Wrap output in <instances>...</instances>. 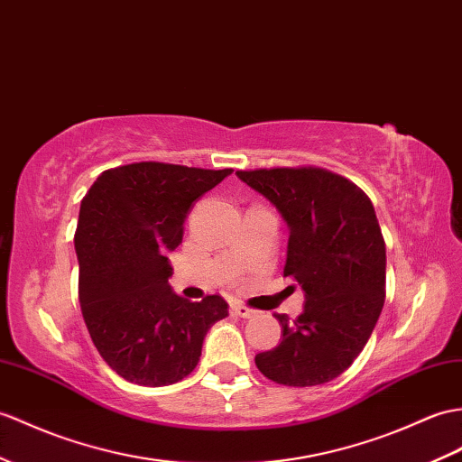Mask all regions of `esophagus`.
<instances>
[{
    "mask_svg": "<svg viewBox=\"0 0 462 462\" xmlns=\"http://www.w3.org/2000/svg\"><path fill=\"white\" fill-rule=\"evenodd\" d=\"M232 313L242 317V319H252L255 315V310H252L250 307H245L242 303H232Z\"/></svg>",
    "mask_w": 462,
    "mask_h": 462,
    "instance_id": "1",
    "label": "esophagus"
}]
</instances>
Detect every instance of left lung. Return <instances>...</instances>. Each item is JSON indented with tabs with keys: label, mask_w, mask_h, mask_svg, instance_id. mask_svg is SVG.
<instances>
[{
	"label": "left lung",
	"mask_w": 462,
	"mask_h": 462,
	"mask_svg": "<svg viewBox=\"0 0 462 462\" xmlns=\"http://www.w3.org/2000/svg\"><path fill=\"white\" fill-rule=\"evenodd\" d=\"M280 210L289 228L285 277L305 291L295 320L273 315L283 338L255 354L267 380L293 388L327 383L356 360L385 299V244L372 200L320 167L236 171Z\"/></svg>",
	"instance_id": "left-lung-1"
}]
</instances>
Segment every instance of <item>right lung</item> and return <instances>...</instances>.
I'll return each mask as SVG.
<instances>
[{
	"label": "right lung",
	"mask_w": 462,
	"mask_h": 462,
	"mask_svg": "<svg viewBox=\"0 0 462 462\" xmlns=\"http://www.w3.org/2000/svg\"><path fill=\"white\" fill-rule=\"evenodd\" d=\"M230 173L142 161L104 171L82 199L79 301L94 346L124 380L159 388L187 378L208 328L228 317L220 295L192 303L171 289L167 252L182 242L192 202Z\"/></svg>",
	"instance_id": "right-lung-1"
}]
</instances>
